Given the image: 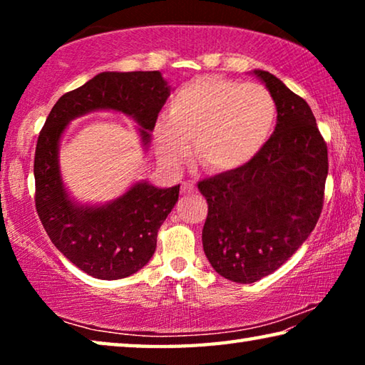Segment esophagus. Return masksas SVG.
Masks as SVG:
<instances>
[{"instance_id":"obj_1","label":"esophagus","mask_w":365,"mask_h":365,"mask_svg":"<svg viewBox=\"0 0 365 365\" xmlns=\"http://www.w3.org/2000/svg\"><path fill=\"white\" fill-rule=\"evenodd\" d=\"M195 191V183L193 182H182V193L190 195Z\"/></svg>"}]
</instances>
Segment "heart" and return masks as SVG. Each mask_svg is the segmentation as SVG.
<instances>
[{"mask_svg":"<svg viewBox=\"0 0 365 365\" xmlns=\"http://www.w3.org/2000/svg\"><path fill=\"white\" fill-rule=\"evenodd\" d=\"M277 119L270 91L259 83L207 76L182 86L154 128L159 156L180 168L193 143L196 164L206 172L242 168L267 143Z\"/></svg>","mask_w":365,"mask_h":365,"instance_id":"obj_1","label":"heart"}]
</instances>
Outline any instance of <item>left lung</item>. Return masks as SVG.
I'll return each instance as SVG.
<instances>
[{
  "mask_svg": "<svg viewBox=\"0 0 365 365\" xmlns=\"http://www.w3.org/2000/svg\"><path fill=\"white\" fill-rule=\"evenodd\" d=\"M274 98L277 125L242 168L197 182L207 201L202 248L219 275L255 283L292 257L316 227L329 174L327 143L309 104L255 71Z\"/></svg>",
  "mask_w": 365,
  "mask_h": 365,
  "instance_id": "1",
  "label": "left lung"
}]
</instances>
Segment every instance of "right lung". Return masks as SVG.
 <instances>
[{
	"instance_id": "right-lung-1",
	"label": "right lung",
	"mask_w": 365,
	"mask_h": 365,
	"mask_svg": "<svg viewBox=\"0 0 365 365\" xmlns=\"http://www.w3.org/2000/svg\"><path fill=\"white\" fill-rule=\"evenodd\" d=\"M169 95L170 86L158 71L101 72L61 96L38 135L34 160L36 212L53 245L95 279H123L145 267L156 251L158 232L175 206L180 185L156 188L138 182L109 205H76L59 172L61 135L78 115L113 109L133 117L148 145Z\"/></svg>"
}]
</instances>
